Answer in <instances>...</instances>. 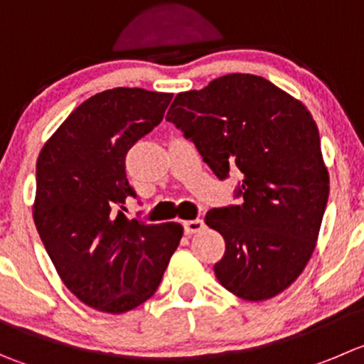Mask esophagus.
<instances>
[{
  "mask_svg": "<svg viewBox=\"0 0 364 364\" xmlns=\"http://www.w3.org/2000/svg\"><path fill=\"white\" fill-rule=\"evenodd\" d=\"M203 227H205V223H203L202 220H188L184 221V230L188 236H191V234H196V232L203 230Z\"/></svg>",
  "mask_w": 364,
  "mask_h": 364,
  "instance_id": "esophagus-1",
  "label": "esophagus"
}]
</instances>
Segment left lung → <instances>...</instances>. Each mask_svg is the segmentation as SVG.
Returning <instances> with one entry per match:
<instances>
[{"label": "left lung", "instance_id": "left-lung-1", "mask_svg": "<svg viewBox=\"0 0 364 364\" xmlns=\"http://www.w3.org/2000/svg\"><path fill=\"white\" fill-rule=\"evenodd\" d=\"M166 119L193 141L220 180L243 173L241 205L210 209L225 240L214 264L225 289L248 302L288 289L313 255L328 198L320 134L302 102L255 75L232 73L178 92Z\"/></svg>", "mask_w": 364, "mask_h": 364}]
</instances>
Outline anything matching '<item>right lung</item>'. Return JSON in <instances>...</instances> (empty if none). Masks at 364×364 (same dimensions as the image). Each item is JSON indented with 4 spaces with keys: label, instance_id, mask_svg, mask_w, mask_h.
I'll use <instances>...</instances> for the list:
<instances>
[{
    "label": "right lung",
    "instance_id": "obj_1",
    "mask_svg": "<svg viewBox=\"0 0 364 364\" xmlns=\"http://www.w3.org/2000/svg\"><path fill=\"white\" fill-rule=\"evenodd\" d=\"M171 98L139 87L98 92L69 114L37 159V232L65 288L102 313L146 302L184 234L175 221L148 225L123 213L128 196H137L124 157L161 123Z\"/></svg>",
    "mask_w": 364,
    "mask_h": 364
}]
</instances>
